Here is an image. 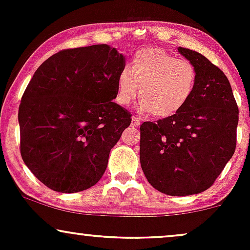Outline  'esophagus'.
I'll list each match as a JSON object with an SVG mask.
<instances>
[{"label": "esophagus", "instance_id": "obj_1", "mask_svg": "<svg viewBox=\"0 0 250 250\" xmlns=\"http://www.w3.org/2000/svg\"><path fill=\"white\" fill-rule=\"evenodd\" d=\"M140 123H141V121H140V119L139 117H133V121H131V125H133V127H139L140 125Z\"/></svg>", "mask_w": 250, "mask_h": 250}]
</instances>
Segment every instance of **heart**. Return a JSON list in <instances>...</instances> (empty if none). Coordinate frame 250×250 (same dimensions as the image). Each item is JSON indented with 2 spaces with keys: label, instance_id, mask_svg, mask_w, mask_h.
I'll use <instances>...</instances> for the list:
<instances>
[{
  "label": "heart",
  "instance_id": "heart-1",
  "mask_svg": "<svg viewBox=\"0 0 250 250\" xmlns=\"http://www.w3.org/2000/svg\"><path fill=\"white\" fill-rule=\"evenodd\" d=\"M196 80L193 63L161 48H145L119 74L116 101L122 105L130 104L140 90V110L159 119L173 116L193 96Z\"/></svg>",
  "mask_w": 250,
  "mask_h": 250
}]
</instances>
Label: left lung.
I'll return each instance as SVG.
<instances>
[{"instance_id": "1", "label": "left lung", "mask_w": 250, "mask_h": 250, "mask_svg": "<svg viewBox=\"0 0 250 250\" xmlns=\"http://www.w3.org/2000/svg\"><path fill=\"white\" fill-rule=\"evenodd\" d=\"M196 69L189 102L173 116L140 127V161L148 182L170 196L210 188L236 148L239 107L230 83L206 56L179 47Z\"/></svg>"}]
</instances>
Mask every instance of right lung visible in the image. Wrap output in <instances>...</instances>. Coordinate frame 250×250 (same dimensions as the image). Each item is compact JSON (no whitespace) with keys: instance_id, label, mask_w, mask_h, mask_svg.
I'll return each mask as SVG.
<instances>
[{"instance_id":"add662e5","label":"right lung","mask_w":250,"mask_h":250,"mask_svg":"<svg viewBox=\"0 0 250 250\" xmlns=\"http://www.w3.org/2000/svg\"><path fill=\"white\" fill-rule=\"evenodd\" d=\"M125 56L107 44L63 49L37 68L19 107L20 151L59 193L93 187L131 115L117 103Z\"/></svg>"}]
</instances>
